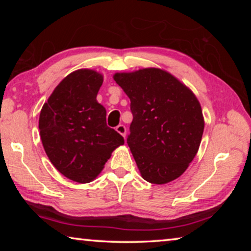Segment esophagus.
Listing matches in <instances>:
<instances>
[{
  "instance_id": "1",
  "label": "esophagus",
  "mask_w": 251,
  "mask_h": 251,
  "mask_svg": "<svg viewBox=\"0 0 251 251\" xmlns=\"http://www.w3.org/2000/svg\"><path fill=\"white\" fill-rule=\"evenodd\" d=\"M116 131L117 133H120L123 137H125L126 136V127L124 125H118L116 127Z\"/></svg>"
}]
</instances>
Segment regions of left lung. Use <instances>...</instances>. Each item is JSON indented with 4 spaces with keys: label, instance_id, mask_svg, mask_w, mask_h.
<instances>
[{
    "label": "left lung",
    "instance_id": "left-lung-1",
    "mask_svg": "<svg viewBox=\"0 0 251 251\" xmlns=\"http://www.w3.org/2000/svg\"><path fill=\"white\" fill-rule=\"evenodd\" d=\"M113 77L130 100L127 144L142 177L157 185L176 179L201 142L205 121L197 97L175 76L155 67Z\"/></svg>",
    "mask_w": 251,
    "mask_h": 251
}]
</instances>
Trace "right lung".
I'll return each instance as SVG.
<instances>
[{"mask_svg":"<svg viewBox=\"0 0 251 251\" xmlns=\"http://www.w3.org/2000/svg\"><path fill=\"white\" fill-rule=\"evenodd\" d=\"M103 75L80 69L62 79L41 109L39 128L50 163L69 179H95L124 138L106 125V109L96 100Z\"/></svg>","mask_w":251,"mask_h":251,"instance_id":"right-lung-1","label":"right lung"}]
</instances>
